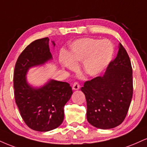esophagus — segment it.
Here are the masks:
<instances>
[{"mask_svg":"<svg viewBox=\"0 0 147 147\" xmlns=\"http://www.w3.org/2000/svg\"><path fill=\"white\" fill-rule=\"evenodd\" d=\"M72 89L73 90H79V88H80V85H79V84L78 83V82H75V83L73 84V85H72Z\"/></svg>","mask_w":147,"mask_h":147,"instance_id":"34e87169","label":"esophagus"}]
</instances>
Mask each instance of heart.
Segmentation results:
<instances>
[{
  "mask_svg": "<svg viewBox=\"0 0 147 147\" xmlns=\"http://www.w3.org/2000/svg\"><path fill=\"white\" fill-rule=\"evenodd\" d=\"M114 53V45L109 40L84 38L70 45L68 57L62 55L61 62L70 70L75 68V64L82 62L83 71L90 76H95L108 66Z\"/></svg>",
  "mask_w": 147,
  "mask_h": 147,
  "instance_id": "1",
  "label": "heart"
}]
</instances>
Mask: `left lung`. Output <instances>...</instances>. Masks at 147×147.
<instances>
[{
  "label": "left lung",
  "mask_w": 147,
  "mask_h": 147,
  "mask_svg": "<svg viewBox=\"0 0 147 147\" xmlns=\"http://www.w3.org/2000/svg\"><path fill=\"white\" fill-rule=\"evenodd\" d=\"M81 90L86 99L87 120L91 125L109 129L122 124L131 104L133 86L131 61L121 43L104 75L85 82Z\"/></svg>",
  "instance_id": "1"
}]
</instances>
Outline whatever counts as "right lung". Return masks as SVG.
<instances>
[{
  "mask_svg": "<svg viewBox=\"0 0 147 147\" xmlns=\"http://www.w3.org/2000/svg\"><path fill=\"white\" fill-rule=\"evenodd\" d=\"M48 41L46 37L28 45L18 57L14 72V99L21 117L28 127L41 132L51 131L61 124L64 106L72 94L67 82L51 80L38 89L27 84L25 75L28 69L52 58Z\"/></svg>",
  "mask_w": 147,
  "mask_h": 147,
  "instance_id": "right-lung-1",
  "label": "right lung"
}]
</instances>
